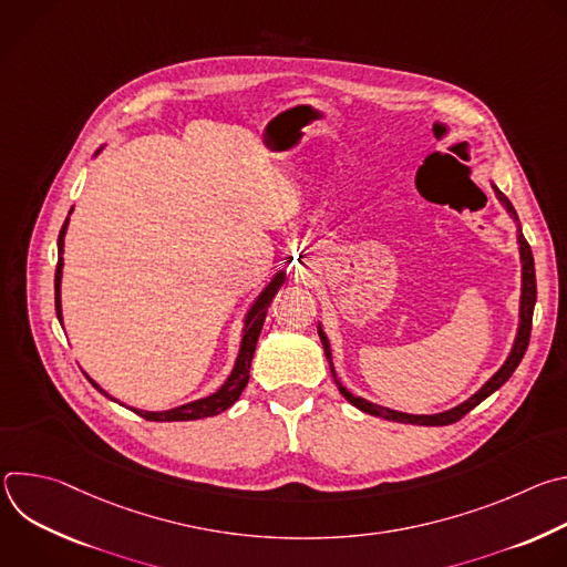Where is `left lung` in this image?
<instances>
[{
	"mask_svg": "<svg viewBox=\"0 0 567 567\" xmlns=\"http://www.w3.org/2000/svg\"><path fill=\"white\" fill-rule=\"evenodd\" d=\"M494 186V184H492ZM496 190V197L501 199V204L507 208V213L516 219L518 224V215L512 206V202L494 186ZM518 249H520V265H523V287H520V322H518V334H516V341H514V348L507 357V361L503 363V368L484 383L475 394H471L466 401H462L460 406L451 409V411H444V413H437V415H411V413H399V411H390V409H383L379 406V403H370L368 399L363 396H354L348 388H343V383L337 379V372H334V363H332V350H330V341L326 337V332H322V328L318 326V337H320V343H322V350H326V357L330 361V370H332V377L341 390V394L352 403V406H357L359 411L368 413V415H374V417H383L388 422H399V424H417V426H446V424H453L457 420H462L468 411H473L480 401L487 399L492 392H496L512 374L514 370L518 368V363L523 361L525 352H527V346H529V332H532V316H534V305H536V271H534V256H532V249L527 245V239L518 226Z\"/></svg>",
	"mask_w": 567,
	"mask_h": 567,
	"instance_id": "8db88e82",
	"label": "left lung"
}]
</instances>
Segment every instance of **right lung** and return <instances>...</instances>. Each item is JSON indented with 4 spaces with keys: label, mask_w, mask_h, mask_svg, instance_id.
I'll list each match as a JSON object with an SVG mask.
<instances>
[{
    "label": "right lung",
    "mask_w": 567,
    "mask_h": 567,
    "mask_svg": "<svg viewBox=\"0 0 567 567\" xmlns=\"http://www.w3.org/2000/svg\"><path fill=\"white\" fill-rule=\"evenodd\" d=\"M103 150V147H101ZM96 150V154L101 152ZM73 210V208H71ZM69 210V215H71ZM69 215L60 228V235H58V267H55V313H58V320H62V305H60V282H62V267H64V260H62V254H64V233H66V226H69ZM287 276L285 271H278L271 282L260 291V296L256 298V302L251 305V309L247 311L245 316V330H241V343H239V352H237V359H235V365L228 374V379L219 385V390H215L213 394L208 396H202V399H195V401H188L184 403V406H177V409H171V411H158V413H150V411H138V409H132L136 415H141L143 420L147 422H190V420H204V417H213V415H219L224 413L226 409H230L233 403L239 399L241 390L247 388L249 383V370H251V361H254V354H256V346H258V337L262 332V326H265V318H267V309L274 300V296L278 293V289L285 285ZM87 377V374H85ZM90 379V377H87ZM92 385L103 392L105 396H110L94 379H90ZM114 399V396H110ZM116 401V399H114Z\"/></svg>",
    "instance_id": "add662e5"
}]
</instances>
